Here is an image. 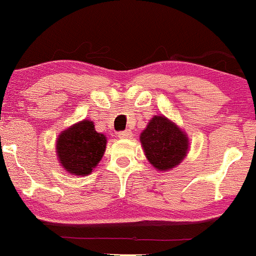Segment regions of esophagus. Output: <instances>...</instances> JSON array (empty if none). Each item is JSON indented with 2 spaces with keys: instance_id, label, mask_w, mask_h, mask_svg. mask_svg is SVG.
I'll return each mask as SVG.
<instances>
[{
  "instance_id": "1",
  "label": "esophagus",
  "mask_w": 256,
  "mask_h": 256,
  "mask_svg": "<svg viewBox=\"0 0 256 256\" xmlns=\"http://www.w3.org/2000/svg\"><path fill=\"white\" fill-rule=\"evenodd\" d=\"M132 136V132L130 130H123V132H120L118 133V138H130Z\"/></svg>"
}]
</instances>
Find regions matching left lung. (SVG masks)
I'll list each match as a JSON object with an SVG mask.
<instances>
[{
  "mask_svg": "<svg viewBox=\"0 0 256 256\" xmlns=\"http://www.w3.org/2000/svg\"><path fill=\"white\" fill-rule=\"evenodd\" d=\"M140 140L147 159L159 171L173 168L188 153L186 135L164 116H154L150 120Z\"/></svg>",
  "mask_w": 256,
  "mask_h": 256,
  "instance_id": "obj_1",
  "label": "left lung"
}]
</instances>
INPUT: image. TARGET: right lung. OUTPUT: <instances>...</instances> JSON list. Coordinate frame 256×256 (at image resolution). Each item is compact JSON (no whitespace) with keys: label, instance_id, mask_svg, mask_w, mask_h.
<instances>
[{"label":"right lung","instance_id":"obj_1","mask_svg":"<svg viewBox=\"0 0 256 256\" xmlns=\"http://www.w3.org/2000/svg\"><path fill=\"white\" fill-rule=\"evenodd\" d=\"M106 138L97 133L94 123L84 120L59 135L56 156L62 166L76 176L90 174L102 159Z\"/></svg>","mask_w":256,"mask_h":256}]
</instances>
